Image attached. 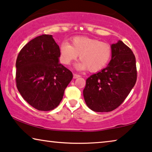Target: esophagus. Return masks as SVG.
<instances>
[{"label": "esophagus", "mask_w": 152, "mask_h": 152, "mask_svg": "<svg viewBox=\"0 0 152 152\" xmlns=\"http://www.w3.org/2000/svg\"><path fill=\"white\" fill-rule=\"evenodd\" d=\"M80 77V75L79 74H76V73H75V74H73V78L74 79H76V78H78V77Z\"/></svg>", "instance_id": "34e87169"}]
</instances>
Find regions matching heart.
I'll return each mask as SVG.
<instances>
[{
	"label": "heart",
	"instance_id": "1",
	"mask_svg": "<svg viewBox=\"0 0 152 152\" xmlns=\"http://www.w3.org/2000/svg\"><path fill=\"white\" fill-rule=\"evenodd\" d=\"M112 50L109 43L86 37H75L70 44L64 42L60 45V61L64 65H70L80 55L81 62L78 68L90 72L99 71L105 67L111 57Z\"/></svg>",
	"mask_w": 152,
	"mask_h": 152
}]
</instances>
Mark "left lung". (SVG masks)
Masks as SVG:
<instances>
[{
    "label": "left lung",
    "mask_w": 152,
    "mask_h": 152,
    "mask_svg": "<svg viewBox=\"0 0 152 152\" xmlns=\"http://www.w3.org/2000/svg\"><path fill=\"white\" fill-rule=\"evenodd\" d=\"M112 59L107 67L86 80L83 91L85 102L95 112H109L128 96L137 80L136 57L132 50L119 41L111 45Z\"/></svg>",
    "instance_id": "8db88e82"
}]
</instances>
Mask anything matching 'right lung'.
Listing matches in <instances>:
<instances>
[{
    "mask_svg": "<svg viewBox=\"0 0 152 152\" xmlns=\"http://www.w3.org/2000/svg\"><path fill=\"white\" fill-rule=\"evenodd\" d=\"M59 47L52 35L42 34L25 45L16 62L18 91L39 111L55 109L72 79L70 70L59 63Z\"/></svg>",
    "mask_w": 152,
    "mask_h": 152,
    "instance_id": "obj_1",
    "label": "right lung"
}]
</instances>
